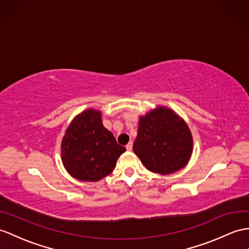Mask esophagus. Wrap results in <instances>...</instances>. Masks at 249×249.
<instances>
[{
	"instance_id": "1",
	"label": "esophagus",
	"mask_w": 249,
	"mask_h": 249,
	"mask_svg": "<svg viewBox=\"0 0 249 249\" xmlns=\"http://www.w3.org/2000/svg\"><path fill=\"white\" fill-rule=\"evenodd\" d=\"M132 148H133V142H130L128 144L125 145V149L128 150V151H131V150H132Z\"/></svg>"
}]
</instances>
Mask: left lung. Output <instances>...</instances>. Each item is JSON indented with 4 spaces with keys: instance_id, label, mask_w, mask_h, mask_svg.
Listing matches in <instances>:
<instances>
[{
    "instance_id": "8db88e82",
    "label": "left lung",
    "mask_w": 249,
    "mask_h": 249,
    "mask_svg": "<svg viewBox=\"0 0 249 249\" xmlns=\"http://www.w3.org/2000/svg\"><path fill=\"white\" fill-rule=\"evenodd\" d=\"M192 143L185 121L173 111L159 107L139 119L133 150L148 170L170 174L187 165Z\"/></svg>"
}]
</instances>
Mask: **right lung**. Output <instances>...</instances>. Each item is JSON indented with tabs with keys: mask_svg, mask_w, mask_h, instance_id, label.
<instances>
[{
	"mask_svg": "<svg viewBox=\"0 0 249 249\" xmlns=\"http://www.w3.org/2000/svg\"><path fill=\"white\" fill-rule=\"evenodd\" d=\"M63 165L72 178L97 181L107 177L125 148L102 124L101 114L84 111L71 121L61 143Z\"/></svg>",
	"mask_w": 249,
	"mask_h": 249,
	"instance_id": "add662e5",
	"label": "right lung"
}]
</instances>
